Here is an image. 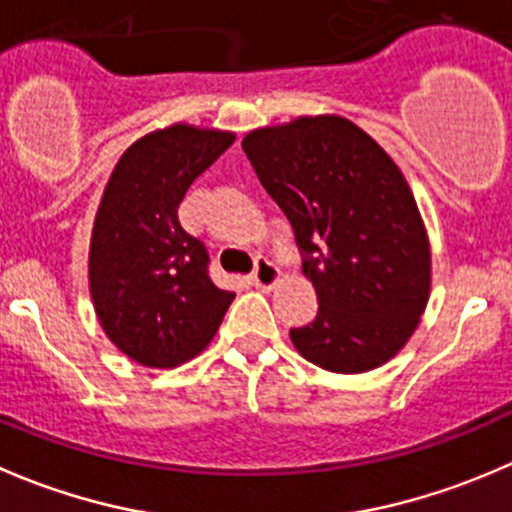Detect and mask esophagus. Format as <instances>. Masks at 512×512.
<instances>
[{
	"instance_id": "1",
	"label": "esophagus",
	"mask_w": 512,
	"mask_h": 512,
	"mask_svg": "<svg viewBox=\"0 0 512 512\" xmlns=\"http://www.w3.org/2000/svg\"><path fill=\"white\" fill-rule=\"evenodd\" d=\"M250 282L255 287H260V290H272V287L280 282V270H277L270 260L260 257V260L255 262V270H252Z\"/></svg>"
}]
</instances>
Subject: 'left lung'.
Wrapping results in <instances>:
<instances>
[{"instance_id":"8db88e82","label":"left lung","mask_w":512,"mask_h":512,"mask_svg":"<svg viewBox=\"0 0 512 512\" xmlns=\"http://www.w3.org/2000/svg\"><path fill=\"white\" fill-rule=\"evenodd\" d=\"M242 150L290 220L317 292L315 320L292 327V345L342 375L385 365L430 297L428 235L403 172L337 114L262 127Z\"/></svg>"}]
</instances>
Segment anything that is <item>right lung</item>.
Instances as JSON below:
<instances>
[{
    "instance_id": "obj_1",
    "label": "right lung",
    "mask_w": 512,
    "mask_h": 512,
    "mask_svg": "<svg viewBox=\"0 0 512 512\" xmlns=\"http://www.w3.org/2000/svg\"><path fill=\"white\" fill-rule=\"evenodd\" d=\"M232 132L172 124L137 140L114 167L89 245V292L109 340L147 367H175L207 347L235 292L210 280V255L177 217L192 182Z\"/></svg>"
}]
</instances>
